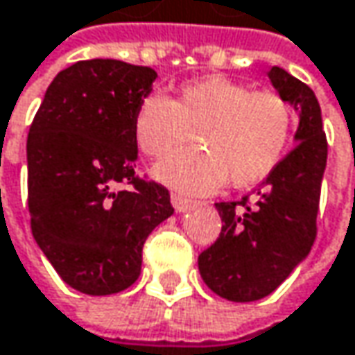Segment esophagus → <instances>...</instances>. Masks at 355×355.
<instances>
[{"label": "esophagus", "mask_w": 355, "mask_h": 355, "mask_svg": "<svg viewBox=\"0 0 355 355\" xmlns=\"http://www.w3.org/2000/svg\"><path fill=\"white\" fill-rule=\"evenodd\" d=\"M171 202H173V207H175L177 213H184V211H189V209L195 207V202L191 198H187L184 195H180V193H173L171 195Z\"/></svg>", "instance_id": "34e87169"}]
</instances>
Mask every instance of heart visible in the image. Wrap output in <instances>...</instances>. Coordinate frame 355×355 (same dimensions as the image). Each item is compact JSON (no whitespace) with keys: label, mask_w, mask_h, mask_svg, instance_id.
<instances>
[{"label":"heart","mask_w":355,"mask_h":355,"mask_svg":"<svg viewBox=\"0 0 355 355\" xmlns=\"http://www.w3.org/2000/svg\"><path fill=\"white\" fill-rule=\"evenodd\" d=\"M195 132L203 148L162 158L155 177L182 193L205 195L229 177L235 187L269 177L287 153L293 116L279 94L255 92L225 76L184 84L177 100L148 94L136 104L132 135L148 157H164Z\"/></svg>","instance_id":"heart-1"}]
</instances>
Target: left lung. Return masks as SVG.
Segmentation results:
<instances>
[{"mask_svg": "<svg viewBox=\"0 0 355 355\" xmlns=\"http://www.w3.org/2000/svg\"><path fill=\"white\" fill-rule=\"evenodd\" d=\"M269 80L297 112L295 148L255 191L239 202H217L219 239L198 255L211 291L229 302H257L273 293L302 263L315 241V219L327 162L322 108L309 86L279 66Z\"/></svg>", "mask_w": 355, "mask_h": 355, "instance_id": "left-lung-1", "label": "left lung"}]
</instances>
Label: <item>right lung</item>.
I'll list each match as a JSON object with an SVG mask.
<instances>
[{"label":"right lung","instance_id":"1","mask_svg":"<svg viewBox=\"0 0 355 355\" xmlns=\"http://www.w3.org/2000/svg\"><path fill=\"white\" fill-rule=\"evenodd\" d=\"M155 80L153 68L120 60L76 62L53 78L30 126L33 239L80 293L112 295L130 287L144 241L175 213L162 184L135 175L132 118Z\"/></svg>","mask_w":355,"mask_h":355}]
</instances>
